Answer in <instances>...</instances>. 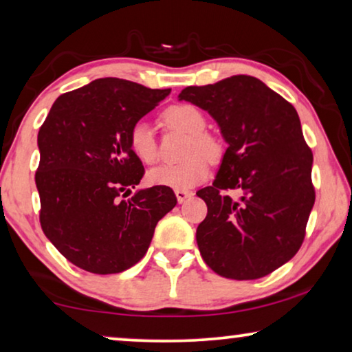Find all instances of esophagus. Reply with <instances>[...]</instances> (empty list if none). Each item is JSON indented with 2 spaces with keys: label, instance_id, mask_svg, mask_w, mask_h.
Returning a JSON list of instances; mask_svg holds the SVG:
<instances>
[{
  "label": "esophagus",
  "instance_id": "obj_1",
  "mask_svg": "<svg viewBox=\"0 0 352 352\" xmlns=\"http://www.w3.org/2000/svg\"><path fill=\"white\" fill-rule=\"evenodd\" d=\"M176 193V198H177V201L179 203H184L187 198H190L193 193L192 192H187V190H176L175 192Z\"/></svg>",
  "mask_w": 352,
  "mask_h": 352
}]
</instances>
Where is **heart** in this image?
Segmentation results:
<instances>
[{"mask_svg": "<svg viewBox=\"0 0 352 352\" xmlns=\"http://www.w3.org/2000/svg\"><path fill=\"white\" fill-rule=\"evenodd\" d=\"M164 124L168 129L179 130L188 135L184 157L181 164L160 165L147 173V182L152 186L175 188V190H190L210 175L208 161L217 162L222 155V146L214 136L206 133V117L195 106L176 104L168 108L164 116ZM130 149L146 165L159 160V147L151 125L144 120L136 122L131 126Z\"/></svg>", "mask_w": 352, "mask_h": 352, "instance_id": "b5f03b06", "label": "heart"}]
</instances>
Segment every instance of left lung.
I'll return each instance as SVG.
<instances>
[{
  "label": "left lung",
  "instance_id": "obj_1",
  "mask_svg": "<svg viewBox=\"0 0 352 352\" xmlns=\"http://www.w3.org/2000/svg\"><path fill=\"white\" fill-rule=\"evenodd\" d=\"M177 98L208 111L228 144L212 186L197 192L208 206L197 228L203 261L228 279L267 276L297 254L314 205L313 152L297 111L244 74Z\"/></svg>",
  "mask_w": 352,
  "mask_h": 352
}]
</instances>
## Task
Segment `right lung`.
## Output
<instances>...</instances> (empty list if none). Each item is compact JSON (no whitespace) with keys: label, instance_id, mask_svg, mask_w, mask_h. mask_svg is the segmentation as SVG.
<instances>
[{"label":"right lung","instance_id":"right-lung-1","mask_svg":"<svg viewBox=\"0 0 352 352\" xmlns=\"http://www.w3.org/2000/svg\"><path fill=\"white\" fill-rule=\"evenodd\" d=\"M170 89L103 78L60 95L38 133L36 187L44 235L76 267L120 273L149 249L157 222L176 206L168 187L136 190L144 168L130 130ZM124 195L122 196L121 193Z\"/></svg>","mask_w":352,"mask_h":352}]
</instances>
